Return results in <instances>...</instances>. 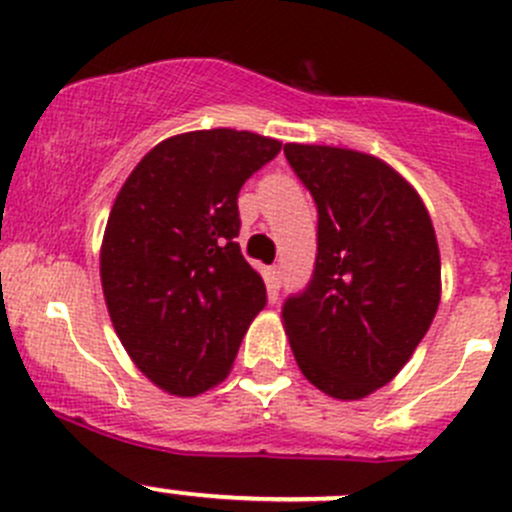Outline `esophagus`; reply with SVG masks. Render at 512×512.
Masks as SVG:
<instances>
[{
  "instance_id": "1",
  "label": "esophagus",
  "mask_w": 512,
  "mask_h": 512,
  "mask_svg": "<svg viewBox=\"0 0 512 512\" xmlns=\"http://www.w3.org/2000/svg\"><path fill=\"white\" fill-rule=\"evenodd\" d=\"M267 285H270V289H275V292L282 287V267L280 265L267 267Z\"/></svg>"
}]
</instances>
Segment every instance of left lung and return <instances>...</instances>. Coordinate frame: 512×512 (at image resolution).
Wrapping results in <instances>:
<instances>
[{
  "label": "left lung",
  "mask_w": 512,
  "mask_h": 512,
  "mask_svg": "<svg viewBox=\"0 0 512 512\" xmlns=\"http://www.w3.org/2000/svg\"><path fill=\"white\" fill-rule=\"evenodd\" d=\"M317 203V262L282 322L297 366L332 399L389 384L431 327L441 255L421 195L389 163L334 146L287 143Z\"/></svg>",
  "instance_id": "obj_1"
}]
</instances>
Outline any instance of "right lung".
Segmentation results:
<instances>
[{
    "mask_svg": "<svg viewBox=\"0 0 512 512\" xmlns=\"http://www.w3.org/2000/svg\"><path fill=\"white\" fill-rule=\"evenodd\" d=\"M282 143L235 128L165 138L141 158L108 215L101 287L143 376L198 396L232 369L265 282L242 257L237 193Z\"/></svg>",
    "mask_w": 512,
    "mask_h": 512,
    "instance_id": "add662e5",
    "label": "right lung"
}]
</instances>
